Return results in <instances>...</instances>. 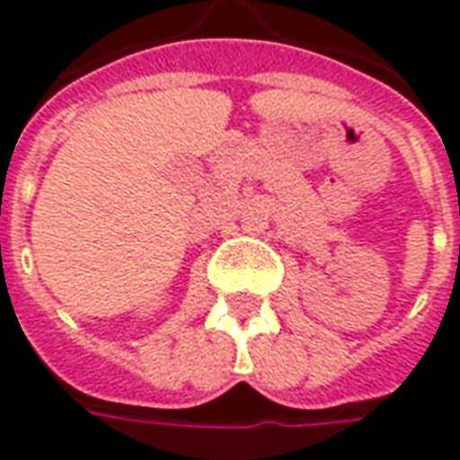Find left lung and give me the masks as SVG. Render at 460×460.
Instances as JSON below:
<instances>
[{
  "label": "left lung",
  "mask_w": 460,
  "mask_h": 460,
  "mask_svg": "<svg viewBox=\"0 0 460 460\" xmlns=\"http://www.w3.org/2000/svg\"><path fill=\"white\" fill-rule=\"evenodd\" d=\"M458 251H460V248H458Z\"/></svg>",
  "instance_id": "obj_1"
}]
</instances>
